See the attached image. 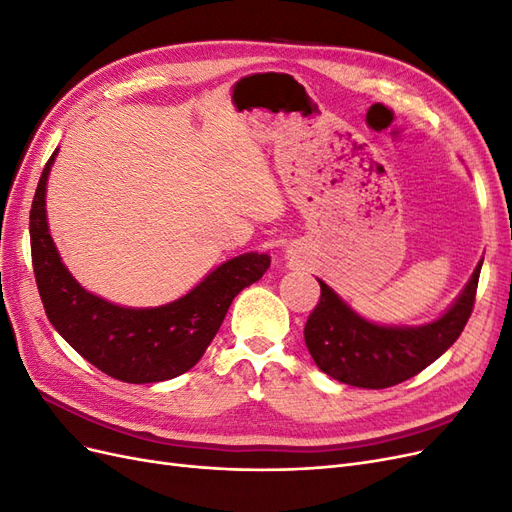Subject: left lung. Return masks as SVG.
Instances as JSON below:
<instances>
[{
  "mask_svg": "<svg viewBox=\"0 0 512 512\" xmlns=\"http://www.w3.org/2000/svg\"><path fill=\"white\" fill-rule=\"evenodd\" d=\"M483 258L446 312L418 327L376 324L318 280L320 303L307 318L305 344L324 374L361 389H386L423 371L451 348L472 314Z\"/></svg>",
  "mask_w": 512,
  "mask_h": 512,
  "instance_id": "8db88e82",
  "label": "left lung"
}]
</instances>
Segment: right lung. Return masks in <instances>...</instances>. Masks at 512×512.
I'll use <instances>...</instances> for the list:
<instances>
[{"label":"right lung","instance_id":"1","mask_svg":"<svg viewBox=\"0 0 512 512\" xmlns=\"http://www.w3.org/2000/svg\"><path fill=\"white\" fill-rule=\"evenodd\" d=\"M46 162L29 213L32 262L44 312L66 342L104 374L130 384L162 382L192 369L222 327L232 299L258 282L269 254L247 252L213 269L177 301L158 307H123L74 280L46 222Z\"/></svg>","mask_w":512,"mask_h":512}]
</instances>
